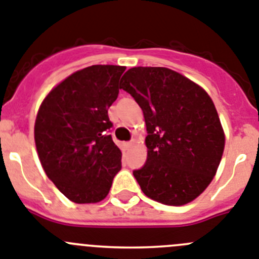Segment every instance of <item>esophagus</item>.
<instances>
[{
    "label": "esophagus",
    "instance_id": "1",
    "mask_svg": "<svg viewBox=\"0 0 259 259\" xmlns=\"http://www.w3.org/2000/svg\"><path fill=\"white\" fill-rule=\"evenodd\" d=\"M135 143V141H132V142H126V143H125V146L126 147H130V146H133V144Z\"/></svg>",
    "mask_w": 259,
    "mask_h": 259
}]
</instances>
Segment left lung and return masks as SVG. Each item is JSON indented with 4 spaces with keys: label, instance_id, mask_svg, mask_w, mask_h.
<instances>
[{
    "label": "left lung",
    "instance_id": "8db88e82",
    "mask_svg": "<svg viewBox=\"0 0 259 259\" xmlns=\"http://www.w3.org/2000/svg\"><path fill=\"white\" fill-rule=\"evenodd\" d=\"M120 89L134 98L146 121V164L133 171L144 195L166 205L196 199L215 176L225 148L210 97L162 67L129 69Z\"/></svg>",
    "mask_w": 259,
    "mask_h": 259
}]
</instances>
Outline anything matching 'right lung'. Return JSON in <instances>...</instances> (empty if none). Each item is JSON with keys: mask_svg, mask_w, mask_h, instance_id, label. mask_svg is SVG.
<instances>
[{"mask_svg": "<svg viewBox=\"0 0 259 259\" xmlns=\"http://www.w3.org/2000/svg\"><path fill=\"white\" fill-rule=\"evenodd\" d=\"M121 66L74 72L49 93L38 109L34 142L46 176L71 201L90 204L108 195L121 170L108 108L117 99Z\"/></svg>", "mask_w": 259, "mask_h": 259, "instance_id": "obj_1", "label": "right lung"}]
</instances>
